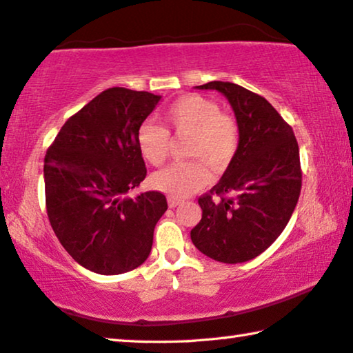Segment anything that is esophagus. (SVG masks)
<instances>
[{"label": "esophagus", "mask_w": 353, "mask_h": 353, "mask_svg": "<svg viewBox=\"0 0 353 353\" xmlns=\"http://www.w3.org/2000/svg\"><path fill=\"white\" fill-rule=\"evenodd\" d=\"M184 203V200L180 199H169V207L170 208H175V207H180V205Z\"/></svg>", "instance_id": "esophagus-1"}]
</instances>
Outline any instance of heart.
Listing matches in <instances>:
<instances>
[{"mask_svg":"<svg viewBox=\"0 0 353 353\" xmlns=\"http://www.w3.org/2000/svg\"><path fill=\"white\" fill-rule=\"evenodd\" d=\"M164 128L143 123L137 131V145L151 165L164 164L170 151V134L189 139L184 156L191 161L176 162L154 173L153 186L173 199L188 197L211 183V173L229 167L240 148V126L229 113L221 112L214 101L200 94H186L167 107Z\"/></svg>","mask_w":353,"mask_h":353,"instance_id":"obj_1","label":"heart"}]
</instances>
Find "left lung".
Masks as SVG:
<instances>
[{
    "label": "left lung",
    "instance_id": "obj_1",
    "mask_svg": "<svg viewBox=\"0 0 353 353\" xmlns=\"http://www.w3.org/2000/svg\"><path fill=\"white\" fill-rule=\"evenodd\" d=\"M229 99L240 126V148L219 183L200 195L202 219L191 240L224 263L248 262L285 229L301 191L300 150L292 126L260 94L230 82H208Z\"/></svg>",
    "mask_w": 353,
    "mask_h": 353
}]
</instances>
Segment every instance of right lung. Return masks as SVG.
Returning <instances> with one entry per match:
<instances>
[{"label": "right lung", "mask_w": 353, "mask_h": 353, "mask_svg": "<svg viewBox=\"0 0 353 353\" xmlns=\"http://www.w3.org/2000/svg\"><path fill=\"white\" fill-rule=\"evenodd\" d=\"M161 99L121 86L97 94L63 124L44 158L50 225L75 262L99 274L148 259L165 195L128 197L146 176L137 131Z\"/></svg>", "instance_id": "add662e5"}]
</instances>
